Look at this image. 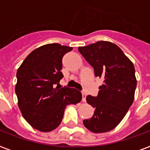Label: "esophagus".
<instances>
[{"mask_svg": "<svg viewBox=\"0 0 150 150\" xmlns=\"http://www.w3.org/2000/svg\"><path fill=\"white\" fill-rule=\"evenodd\" d=\"M82 102H86V93H82Z\"/></svg>", "mask_w": 150, "mask_h": 150, "instance_id": "esophagus-1", "label": "esophagus"}]
</instances>
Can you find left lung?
Returning a JSON list of instances; mask_svg holds the SVG:
<instances>
[{"instance_id": "1", "label": "left lung", "mask_w": 150, "mask_h": 150, "mask_svg": "<svg viewBox=\"0 0 150 150\" xmlns=\"http://www.w3.org/2000/svg\"><path fill=\"white\" fill-rule=\"evenodd\" d=\"M79 51L93 68L95 76L103 80L98 96H86L95 111L83 125L92 132H107L118 125L134 101L137 85L135 67L111 42L98 41L79 47Z\"/></svg>"}]
</instances>
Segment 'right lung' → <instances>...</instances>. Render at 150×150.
Here are the masks:
<instances>
[{
  "mask_svg": "<svg viewBox=\"0 0 150 150\" xmlns=\"http://www.w3.org/2000/svg\"><path fill=\"white\" fill-rule=\"evenodd\" d=\"M72 47L50 43L26 57L17 71L15 93L25 121L36 130L48 132L60 125L67 105L82 100L77 89L58 87L63 78L62 58Z\"/></svg>",
  "mask_w": 150,
  "mask_h": 150,
  "instance_id": "add662e5",
  "label": "right lung"
}]
</instances>
